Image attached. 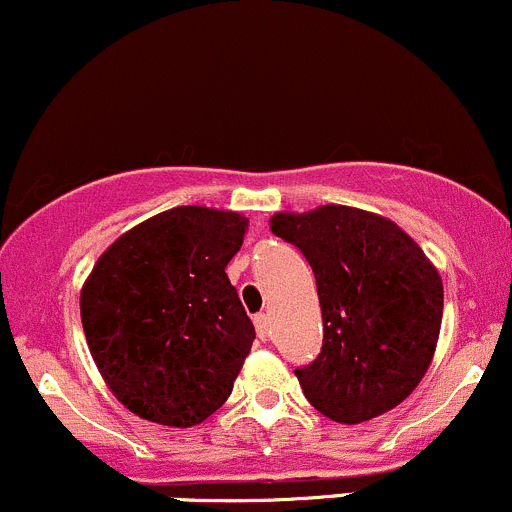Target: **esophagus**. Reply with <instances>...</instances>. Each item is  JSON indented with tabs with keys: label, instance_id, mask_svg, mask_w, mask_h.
<instances>
[{
	"label": "esophagus",
	"instance_id": "34e87169",
	"mask_svg": "<svg viewBox=\"0 0 512 512\" xmlns=\"http://www.w3.org/2000/svg\"><path fill=\"white\" fill-rule=\"evenodd\" d=\"M254 324H256V332H258V337L261 339H268L271 337V327H268V315H256L254 317Z\"/></svg>",
	"mask_w": 512,
	"mask_h": 512
}]
</instances>
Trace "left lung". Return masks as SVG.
I'll list each match as a JSON object with an SVG mask.
<instances>
[{
  "label": "left lung",
  "instance_id": "1",
  "mask_svg": "<svg viewBox=\"0 0 512 512\" xmlns=\"http://www.w3.org/2000/svg\"><path fill=\"white\" fill-rule=\"evenodd\" d=\"M271 232L298 246L317 280L322 351L295 368L305 398L342 425L403 403L442 327V278L425 251L390 219L344 205L278 212Z\"/></svg>",
  "mask_w": 512,
  "mask_h": 512
}]
</instances>
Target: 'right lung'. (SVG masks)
I'll use <instances>...</instances> for the list:
<instances>
[{"instance_id":"right-lung-1","label":"right lung","mask_w":512,"mask_h":512,"mask_svg":"<svg viewBox=\"0 0 512 512\" xmlns=\"http://www.w3.org/2000/svg\"><path fill=\"white\" fill-rule=\"evenodd\" d=\"M246 224L239 212L173 207L119 236L87 276V346L134 415L192 427L232 393L256 339L224 273Z\"/></svg>"}]
</instances>
